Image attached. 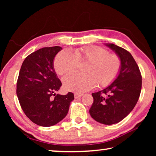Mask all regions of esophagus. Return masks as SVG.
<instances>
[{"instance_id": "34e87169", "label": "esophagus", "mask_w": 156, "mask_h": 156, "mask_svg": "<svg viewBox=\"0 0 156 156\" xmlns=\"http://www.w3.org/2000/svg\"><path fill=\"white\" fill-rule=\"evenodd\" d=\"M82 96H83V94H74V98L76 99L80 98H81Z\"/></svg>"}]
</instances>
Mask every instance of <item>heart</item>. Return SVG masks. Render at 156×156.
Instances as JSON below:
<instances>
[{
    "label": "heart",
    "instance_id": "heart-1",
    "mask_svg": "<svg viewBox=\"0 0 156 156\" xmlns=\"http://www.w3.org/2000/svg\"><path fill=\"white\" fill-rule=\"evenodd\" d=\"M87 62L84 66V74L68 75L62 79L67 91L84 93L96 85L105 87L112 83L119 73L121 62L117 55L109 54L104 48L88 46L76 49L73 54L63 50L56 55L54 67L58 74L64 76L76 69L78 63Z\"/></svg>",
    "mask_w": 156,
    "mask_h": 156
}]
</instances>
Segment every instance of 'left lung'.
I'll list each match as a JSON object with an SVG mask.
<instances>
[{"label":"left lung","instance_id":"obj_1","mask_svg":"<svg viewBox=\"0 0 156 156\" xmlns=\"http://www.w3.org/2000/svg\"><path fill=\"white\" fill-rule=\"evenodd\" d=\"M109 47L120 58L119 73L113 83L102 90L93 93L94 102L89 109L92 118L111 125L127 116L138 102L142 88V76L132 55L112 43Z\"/></svg>","mask_w":156,"mask_h":156}]
</instances>
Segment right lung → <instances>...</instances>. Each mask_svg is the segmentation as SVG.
<instances>
[{
	"instance_id": "obj_1",
	"label": "right lung",
	"mask_w": 156,
	"mask_h": 156,
	"mask_svg": "<svg viewBox=\"0 0 156 156\" xmlns=\"http://www.w3.org/2000/svg\"><path fill=\"white\" fill-rule=\"evenodd\" d=\"M62 47H44L31 53L21 66L16 94L21 108L28 118L42 126H51L67 115L72 92L56 94L62 83L54 68V60ZM54 96L53 98L52 96Z\"/></svg>"
}]
</instances>
